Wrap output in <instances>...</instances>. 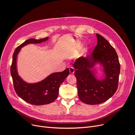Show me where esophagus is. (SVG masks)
I'll use <instances>...</instances> for the list:
<instances>
[{"label": "esophagus", "mask_w": 135, "mask_h": 135, "mask_svg": "<svg viewBox=\"0 0 135 135\" xmlns=\"http://www.w3.org/2000/svg\"><path fill=\"white\" fill-rule=\"evenodd\" d=\"M69 72H70V73H71V74H74V72H75L74 68L73 67L69 68Z\"/></svg>", "instance_id": "1"}]
</instances>
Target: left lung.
<instances>
[{
    "mask_svg": "<svg viewBox=\"0 0 135 135\" xmlns=\"http://www.w3.org/2000/svg\"><path fill=\"white\" fill-rule=\"evenodd\" d=\"M97 44L94 51L79 57L73 64L80 100L88 104H99L112 97L117 89L120 64L114 47L102 35L96 34ZM96 63L103 65L105 74L101 80L95 76L93 67Z\"/></svg>",
    "mask_w": 135,
    "mask_h": 135,
    "instance_id": "obj_1",
    "label": "left lung"
}]
</instances>
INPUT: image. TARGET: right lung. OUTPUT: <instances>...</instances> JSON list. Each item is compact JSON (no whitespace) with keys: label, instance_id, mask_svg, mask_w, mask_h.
<instances>
[{"label":"right lung","instance_id":"obj_1","mask_svg":"<svg viewBox=\"0 0 135 135\" xmlns=\"http://www.w3.org/2000/svg\"><path fill=\"white\" fill-rule=\"evenodd\" d=\"M48 39V37L39 40L28 39L16 48L13 55L11 74L15 91L21 99L33 105H45L54 101L58 96L60 84L69 74L68 68L63 71L52 73L42 81L35 83H28L19 76L17 69V57L21 48L28 44H39Z\"/></svg>","mask_w":135,"mask_h":135}]
</instances>
